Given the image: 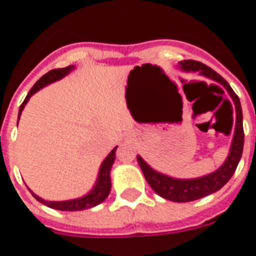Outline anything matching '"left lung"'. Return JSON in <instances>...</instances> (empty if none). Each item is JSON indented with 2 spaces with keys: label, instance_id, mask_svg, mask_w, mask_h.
<instances>
[{
  "label": "left lung",
  "instance_id": "obj_1",
  "mask_svg": "<svg viewBox=\"0 0 256 256\" xmlns=\"http://www.w3.org/2000/svg\"><path fill=\"white\" fill-rule=\"evenodd\" d=\"M180 68L183 72H194L198 73L200 76H205L208 79H212L214 82L219 83L227 90L228 94L232 98L234 104V110H236V124H234V132L232 144H230V152H228L227 159L219 166L216 170L212 173L202 176L198 178H191V180H180V178L169 177L166 174L160 173L155 170L142 159L141 156L137 155V162H138L141 170L144 173V178L151 186V188L162 198L166 200L174 201V202H188V201H195L201 198L214 194L226 183L230 180L238 165L244 150V128H242V108L240 104V98L234 94V90L230 88L227 80L222 78L212 68L206 66L200 61L195 60H183L180 61Z\"/></svg>",
  "mask_w": 256,
  "mask_h": 256
}]
</instances>
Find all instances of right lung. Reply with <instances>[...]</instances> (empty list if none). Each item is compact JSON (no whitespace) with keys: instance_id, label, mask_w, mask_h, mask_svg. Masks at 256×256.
<instances>
[{"instance_id":"add662e5","label":"right lung","mask_w":256,"mask_h":256,"mask_svg":"<svg viewBox=\"0 0 256 256\" xmlns=\"http://www.w3.org/2000/svg\"><path fill=\"white\" fill-rule=\"evenodd\" d=\"M74 65H69L66 68H61V69H54L51 72H48L47 74H44L42 78H40L37 80L32 90L29 91V94H26V100L24 102L20 105L19 108V115H18V123H19L20 115H22V108H26V105L28 104L29 98H30L36 92H38L40 90H42L46 86L51 84L54 82H58L60 79H62L64 76H66L68 74L74 70ZM116 148H112L110 151L108 156H106L104 162H101L100 169H98V174H97V180L96 183L94 184L92 190L88 194H86L84 196L78 198H73V200H64V201H48L44 200V198H40L38 195H36L34 192L30 191V194L34 196V198L40 202H42L46 206L51 208V209H56V210H61V212H80V210H86V209H91V208L97 206L98 204L104 202L106 200V198L110 194V190H112V178H110V172H112V166L114 164L115 160V152H116Z\"/></svg>"}]
</instances>
